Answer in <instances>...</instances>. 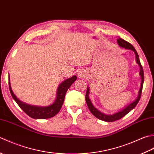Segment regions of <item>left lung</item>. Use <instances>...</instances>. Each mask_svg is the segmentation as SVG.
I'll use <instances>...</instances> for the list:
<instances>
[{"instance_id": "8db88e82", "label": "left lung", "mask_w": 154, "mask_h": 154, "mask_svg": "<svg viewBox=\"0 0 154 154\" xmlns=\"http://www.w3.org/2000/svg\"><path fill=\"white\" fill-rule=\"evenodd\" d=\"M117 42L119 45H120V47L124 48L125 49H128V50H131L132 51H134V53L136 54V61L137 63H138V65H140V74L141 75L142 77V83H141V87H140V89L139 91V94H138V97L137 99L134 101L133 103H132L131 104H130L129 105H128L126 108L122 110H120V112H116L115 114H112V115H106V114H104L103 113H102L101 112H100L99 110H98L97 109L94 107V106L93 105V104L91 103V100L89 98V89L87 88V92H86V95H85V100L88 107L90 110V111L91 112L93 115L95 116L97 119H99L103 121H106V122H114V121H116L119 120L120 119H122V117H124L125 115L128 113L129 112H130L134 108L137 104L138 103L139 100L140 99V97H141L142 95V89H143V81H144V75H143V67L141 65V63L140 61V59H139V55L137 53L136 50H135V48H134L133 45L130 44L129 42H126V40H123L122 38H119L117 40Z\"/></svg>"}]
</instances>
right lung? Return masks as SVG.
I'll list each match as a JSON object with an SVG mask.
<instances>
[{
  "instance_id": "obj_1",
  "label": "right lung",
  "mask_w": 154,
  "mask_h": 154,
  "mask_svg": "<svg viewBox=\"0 0 154 154\" xmlns=\"http://www.w3.org/2000/svg\"><path fill=\"white\" fill-rule=\"evenodd\" d=\"M76 79L77 77L74 75L69 79H67L64 81L63 82H62L58 87L56 100L51 105L45 107L29 105V104L22 103V101L18 100V99H17L14 95V94L13 93L11 89L10 81H8V85L10 92L11 93L12 98L14 99L16 103L18 104V105L20 107V109L27 115L34 119H47L55 116L60 112L62 104L63 103L65 93H66L67 91L71 85L74 83V81H76Z\"/></svg>"
}]
</instances>
